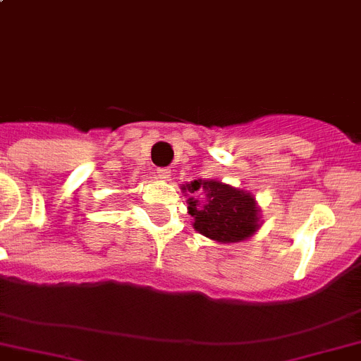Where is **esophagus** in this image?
<instances>
[{"instance_id": "34e87169", "label": "esophagus", "mask_w": 361, "mask_h": 361, "mask_svg": "<svg viewBox=\"0 0 361 361\" xmlns=\"http://www.w3.org/2000/svg\"><path fill=\"white\" fill-rule=\"evenodd\" d=\"M171 176H172L171 169H159V171H157V178H159V180H169Z\"/></svg>"}]
</instances>
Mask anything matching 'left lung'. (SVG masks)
Returning a JSON list of instances; mask_svg holds the SVG:
<instances>
[{
	"mask_svg": "<svg viewBox=\"0 0 361 361\" xmlns=\"http://www.w3.org/2000/svg\"><path fill=\"white\" fill-rule=\"evenodd\" d=\"M183 190L192 195L187 200L189 214L195 218L192 226L211 240L240 242L260 227V211L247 190L214 180L190 181Z\"/></svg>",
	"mask_w": 361,
	"mask_h": 361,
	"instance_id": "8db88e82",
	"label": "left lung"
}]
</instances>
